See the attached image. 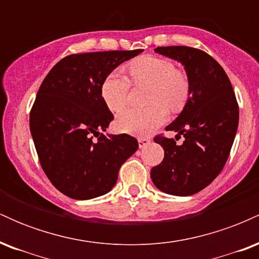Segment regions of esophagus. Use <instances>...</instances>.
Masks as SVG:
<instances>
[{
  "label": "esophagus",
  "instance_id": "34e87169",
  "mask_svg": "<svg viewBox=\"0 0 259 259\" xmlns=\"http://www.w3.org/2000/svg\"><path fill=\"white\" fill-rule=\"evenodd\" d=\"M138 141H139V147H140V148L146 147L147 145L151 142L150 139H146V138H139Z\"/></svg>",
  "mask_w": 259,
  "mask_h": 259
}]
</instances>
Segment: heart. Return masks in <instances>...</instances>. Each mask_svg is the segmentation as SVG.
<instances>
[{"mask_svg":"<svg viewBox=\"0 0 259 259\" xmlns=\"http://www.w3.org/2000/svg\"><path fill=\"white\" fill-rule=\"evenodd\" d=\"M130 75L136 85L150 86L147 108L127 109L118 117L117 125L121 132L135 136H148L168 119L167 107L179 112L189 99L190 85L187 76L175 69L173 62L156 56H142L129 64ZM130 82L114 70L103 79L101 96L109 111H123L127 103Z\"/></svg>","mask_w":259,"mask_h":259,"instance_id":"b5f03b06","label":"heart"}]
</instances>
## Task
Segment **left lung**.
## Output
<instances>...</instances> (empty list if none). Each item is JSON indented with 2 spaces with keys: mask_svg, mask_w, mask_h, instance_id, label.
<instances>
[{
  "mask_svg": "<svg viewBox=\"0 0 259 259\" xmlns=\"http://www.w3.org/2000/svg\"><path fill=\"white\" fill-rule=\"evenodd\" d=\"M154 52L184 65L190 94L177 119L165 127L185 140L177 145L174 139L154 138L164 158L151 169V179L165 194H197L227 163L239 125L236 97L222 65L206 52L187 46L157 47Z\"/></svg>",
  "mask_w": 259,
  "mask_h": 259,
  "instance_id": "8db88e82",
  "label": "left lung"
}]
</instances>
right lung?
<instances>
[{
  "instance_id": "1",
  "label": "right lung",
  "mask_w": 259,
  "mask_h": 259,
  "mask_svg": "<svg viewBox=\"0 0 259 259\" xmlns=\"http://www.w3.org/2000/svg\"><path fill=\"white\" fill-rule=\"evenodd\" d=\"M144 50L70 55L50 70L30 112V132L52 185L74 200L109 192L139 148L126 134H105L113 114L101 96L103 79ZM96 137V139H94Z\"/></svg>"
}]
</instances>
